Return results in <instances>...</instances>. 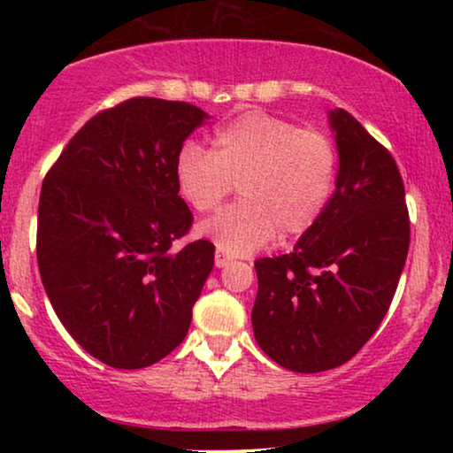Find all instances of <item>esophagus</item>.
I'll use <instances>...</instances> for the list:
<instances>
[{
	"label": "esophagus",
	"mask_w": 453,
	"mask_h": 453,
	"mask_svg": "<svg viewBox=\"0 0 453 453\" xmlns=\"http://www.w3.org/2000/svg\"><path fill=\"white\" fill-rule=\"evenodd\" d=\"M226 264H228V256H226V253L216 251V256H214V265H216V268H225Z\"/></svg>",
	"instance_id": "esophagus-1"
}]
</instances>
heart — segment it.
I'll return each instance as SVG.
<instances>
[{
  "instance_id": "obj_1",
  "label": "heart",
  "mask_w": 453,
  "mask_h": 453,
  "mask_svg": "<svg viewBox=\"0 0 453 453\" xmlns=\"http://www.w3.org/2000/svg\"><path fill=\"white\" fill-rule=\"evenodd\" d=\"M175 183L196 212H210L237 183L241 202L197 225L226 256H250L311 231L336 183V150L315 129L250 111L214 134V150L188 142L175 158Z\"/></svg>"
}]
</instances>
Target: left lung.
Listing matches in <instances>:
<instances>
[{
    "instance_id": "8db88e82",
    "label": "left lung",
    "mask_w": 453,
    "mask_h": 453,
    "mask_svg": "<svg viewBox=\"0 0 453 453\" xmlns=\"http://www.w3.org/2000/svg\"><path fill=\"white\" fill-rule=\"evenodd\" d=\"M327 121L340 158L336 191L293 251L256 262L253 336L296 373L340 367L363 349L386 318L411 243L392 154L344 109Z\"/></svg>"
}]
</instances>
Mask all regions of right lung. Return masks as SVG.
Here are the masks:
<instances>
[{
  "mask_svg": "<svg viewBox=\"0 0 453 453\" xmlns=\"http://www.w3.org/2000/svg\"><path fill=\"white\" fill-rule=\"evenodd\" d=\"M206 119L188 103L129 98L92 117L42 181V287L70 336L109 367H150L188 336L214 245L171 251L194 220L175 158Z\"/></svg>",
  "mask_w": 453,
  "mask_h": 453,
  "instance_id": "1",
  "label": "right lung"
}]
</instances>
